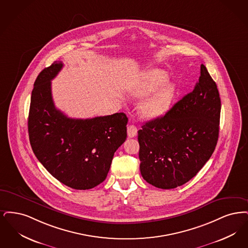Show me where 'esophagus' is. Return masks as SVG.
I'll use <instances>...</instances> for the list:
<instances>
[{"instance_id":"obj_1","label":"esophagus","mask_w":248,"mask_h":248,"mask_svg":"<svg viewBox=\"0 0 248 248\" xmlns=\"http://www.w3.org/2000/svg\"><path fill=\"white\" fill-rule=\"evenodd\" d=\"M137 128L134 125H129L128 127V136L129 138H133L137 135Z\"/></svg>"}]
</instances>
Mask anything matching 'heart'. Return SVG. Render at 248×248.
<instances>
[{
  "label": "heart",
  "mask_w": 248,
  "mask_h": 248,
  "mask_svg": "<svg viewBox=\"0 0 248 248\" xmlns=\"http://www.w3.org/2000/svg\"><path fill=\"white\" fill-rule=\"evenodd\" d=\"M168 79L169 75L166 71L153 68L142 76L132 88L131 93L134 96L142 97L161 87L140 104V111L143 116L155 118L170 108L175 93V86L170 82L166 83Z\"/></svg>",
  "instance_id": "b5f03b06"
}]
</instances>
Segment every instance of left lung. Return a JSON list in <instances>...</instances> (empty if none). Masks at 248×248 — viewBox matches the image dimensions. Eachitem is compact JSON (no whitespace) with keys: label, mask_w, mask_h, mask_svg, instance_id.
I'll use <instances>...</instances> for the list:
<instances>
[{"label":"left lung","mask_w":248,"mask_h":248,"mask_svg":"<svg viewBox=\"0 0 248 248\" xmlns=\"http://www.w3.org/2000/svg\"><path fill=\"white\" fill-rule=\"evenodd\" d=\"M220 108L217 84L202 64L193 92L138 131L142 178L161 189L176 188L194 178L215 150Z\"/></svg>","instance_id":"8db88e82"}]
</instances>
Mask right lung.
Segmentation results:
<instances>
[{
	"label": "right lung",
	"mask_w": 248,
	"mask_h": 248,
	"mask_svg": "<svg viewBox=\"0 0 248 248\" xmlns=\"http://www.w3.org/2000/svg\"><path fill=\"white\" fill-rule=\"evenodd\" d=\"M63 65L55 61L34 82L30 141L38 160L56 180L76 190H88L106 180L115 152L127 138L128 118L124 113L67 118L54 107L51 88Z\"/></svg>",
	"instance_id": "add662e5"
}]
</instances>
